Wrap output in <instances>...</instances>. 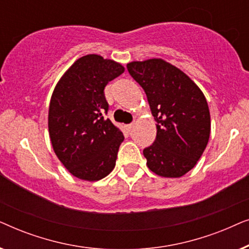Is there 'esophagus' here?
Here are the masks:
<instances>
[{"instance_id": "1", "label": "esophagus", "mask_w": 249, "mask_h": 249, "mask_svg": "<svg viewBox=\"0 0 249 249\" xmlns=\"http://www.w3.org/2000/svg\"><path fill=\"white\" fill-rule=\"evenodd\" d=\"M134 127H135V124H129L125 125V128H127V130H128V131L132 130V129H134Z\"/></svg>"}]
</instances>
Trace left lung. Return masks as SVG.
<instances>
[{"label":"left lung","mask_w":249,"mask_h":249,"mask_svg":"<svg viewBox=\"0 0 249 249\" xmlns=\"http://www.w3.org/2000/svg\"><path fill=\"white\" fill-rule=\"evenodd\" d=\"M130 76L145 90L156 124L154 142L142 153L151 171L179 178L196 165L211 131L210 110L198 86L161 59L127 64Z\"/></svg>","instance_id":"8db88e82"}]
</instances>
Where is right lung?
<instances>
[{
    "mask_svg": "<svg viewBox=\"0 0 249 249\" xmlns=\"http://www.w3.org/2000/svg\"><path fill=\"white\" fill-rule=\"evenodd\" d=\"M124 68L96 54L78 59L52 94L49 131L53 149L71 175L96 181L115 166L124 134L112 124L104 88Z\"/></svg>",
    "mask_w": 249,
    "mask_h": 249,
    "instance_id": "add662e5",
    "label": "right lung"
}]
</instances>
